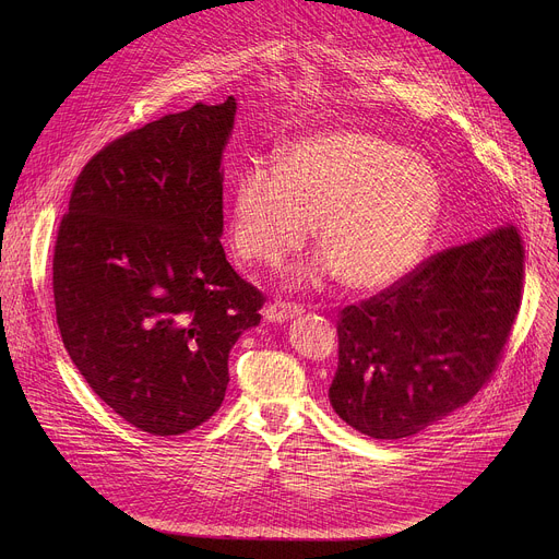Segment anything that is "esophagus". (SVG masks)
<instances>
[{
  "label": "esophagus",
  "mask_w": 559,
  "mask_h": 559,
  "mask_svg": "<svg viewBox=\"0 0 559 559\" xmlns=\"http://www.w3.org/2000/svg\"><path fill=\"white\" fill-rule=\"evenodd\" d=\"M305 309L300 307V305H296V302H283V300H276V302H272V305H267L265 307V311H263V318L267 323H285V321H289V318H294V316H300Z\"/></svg>",
  "instance_id": "1"
}]
</instances>
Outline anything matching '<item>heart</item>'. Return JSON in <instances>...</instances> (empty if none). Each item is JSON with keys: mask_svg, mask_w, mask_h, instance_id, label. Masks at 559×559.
Instances as JSON below:
<instances>
[{"mask_svg": "<svg viewBox=\"0 0 559 559\" xmlns=\"http://www.w3.org/2000/svg\"><path fill=\"white\" fill-rule=\"evenodd\" d=\"M442 207L433 166L362 130H328L252 158L231 192L229 241L238 259L281 267L309 241L323 248L296 285L343 276L356 292L405 278L425 257Z\"/></svg>", "mask_w": 559, "mask_h": 559, "instance_id": "heart-1", "label": "heart"}]
</instances>
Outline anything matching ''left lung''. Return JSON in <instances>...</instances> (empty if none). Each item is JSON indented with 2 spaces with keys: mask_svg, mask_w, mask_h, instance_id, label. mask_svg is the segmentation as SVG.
<instances>
[{
  "mask_svg": "<svg viewBox=\"0 0 559 559\" xmlns=\"http://www.w3.org/2000/svg\"><path fill=\"white\" fill-rule=\"evenodd\" d=\"M522 278L520 231L502 225L345 307L334 412L369 438L397 440L464 407L498 367Z\"/></svg>",
  "mask_w": 559,
  "mask_h": 559,
  "instance_id": "left-lung-1",
  "label": "left lung"
}]
</instances>
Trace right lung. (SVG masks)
<instances>
[{
  "mask_svg": "<svg viewBox=\"0 0 559 559\" xmlns=\"http://www.w3.org/2000/svg\"><path fill=\"white\" fill-rule=\"evenodd\" d=\"M236 99L132 130L76 177L52 292L63 347L102 401L150 436L214 416L234 343L265 296L225 259L221 158Z\"/></svg>",
  "mask_w": 559,
  "mask_h": 559,
  "instance_id": "obj_1",
  "label": "right lung"
}]
</instances>
